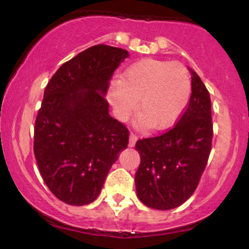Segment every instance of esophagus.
Here are the masks:
<instances>
[{
  "instance_id": "34e87169",
  "label": "esophagus",
  "mask_w": 249,
  "mask_h": 249,
  "mask_svg": "<svg viewBox=\"0 0 249 249\" xmlns=\"http://www.w3.org/2000/svg\"><path fill=\"white\" fill-rule=\"evenodd\" d=\"M137 139H138V137H137L134 133H131V134H130V141H128V146L133 147L134 145H136Z\"/></svg>"
}]
</instances>
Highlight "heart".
Returning <instances> with one entry per match:
<instances>
[{"label":"heart","instance_id":"b5f03b06","mask_svg":"<svg viewBox=\"0 0 249 249\" xmlns=\"http://www.w3.org/2000/svg\"><path fill=\"white\" fill-rule=\"evenodd\" d=\"M191 95V77L177 62L145 58L128 67L121 79L110 84L108 102L116 116L124 119L137 107L139 122L164 130L178 121Z\"/></svg>","mask_w":249,"mask_h":249}]
</instances>
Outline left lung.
Wrapping results in <instances>:
<instances>
[{"label":"left lung","instance_id":"1","mask_svg":"<svg viewBox=\"0 0 249 249\" xmlns=\"http://www.w3.org/2000/svg\"><path fill=\"white\" fill-rule=\"evenodd\" d=\"M186 111L164 134L137 142L141 165L136 172L137 196L144 205L167 211L192 196L206 167L213 138L210 92L196 71Z\"/></svg>","mask_w":249,"mask_h":249}]
</instances>
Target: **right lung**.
<instances>
[{
  "label": "right lung",
  "mask_w": 249,
  "mask_h": 249,
  "mask_svg": "<svg viewBox=\"0 0 249 249\" xmlns=\"http://www.w3.org/2000/svg\"><path fill=\"white\" fill-rule=\"evenodd\" d=\"M126 50L98 44L82 51L51 77L37 113L34 153L45 185L68 205L95 201L128 130L108 115V81Z\"/></svg>",
  "instance_id": "obj_1"
}]
</instances>
